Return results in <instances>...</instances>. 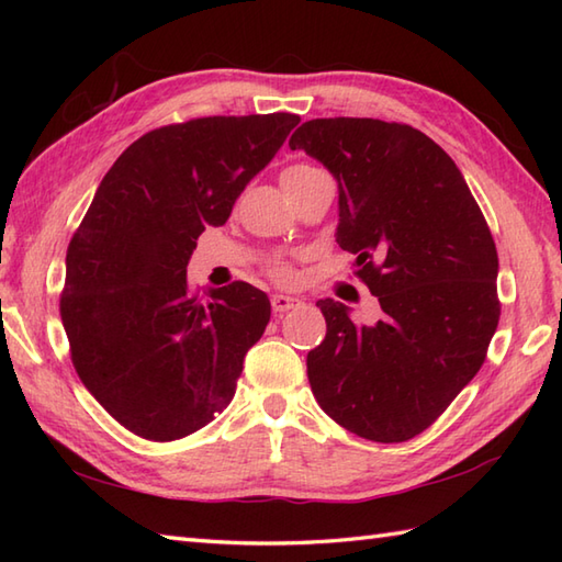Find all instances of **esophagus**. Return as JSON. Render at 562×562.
Returning a JSON list of instances; mask_svg holds the SVG:
<instances>
[{"label": "esophagus", "mask_w": 562, "mask_h": 562, "mask_svg": "<svg viewBox=\"0 0 562 562\" xmlns=\"http://www.w3.org/2000/svg\"><path fill=\"white\" fill-rule=\"evenodd\" d=\"M270 304H272L274 314H284V312H290V308L300 306V300H296V296H288V294H272Z\"/></svg>", "instance_id": "34e87169"}]
</instances>
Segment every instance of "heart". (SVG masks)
<instances>
[{"label": "heart", "instance_id": "heart-1", "mask_svg": "<svg viewBox=\"0 0 562 562\" xmlns=\"http://www.w3.org/2000/svg\"><path fill=\"white\" fill-rule=\"evenodd\" d=\"M316 171H321V169H316V166H312V164H292V166H288V169H284V173H282V181H288V178H302V176H312V173H316ZM272 274L278 280H290L292 278V270L288 268V266H272Z\"/></svg>", "mask_w": 562, "mask_h": 562}]
</instances>
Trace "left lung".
<instances>
[{"mask_svg":"<svg viewBox=\"0 0 562 562\" xmlns=\"http://www.w3.org/2000/svg\"><path fill=\"white\" fill-rule=\"evenodd\" d=\"M338 181L336 241L381 318L318 300L326 338L306 374L326 415L357 437L420 435L479 374L497 321V250L459 166L420 130L316 117L290 137Z\"/></svg>","mask_w":562,"mask_h":562,"instance_id":"left-lung-1","label":"left lung"}]
</instances>
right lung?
<instances>
[{
    "instance_id": "1",
    "label": "right lung",
    "mask_w": 562,
    "mask_h": 562,
    "mask_svg": "<svg viewBox=\"0 0 562 562\" xmlns=\"http://www.w3.org/2000/svg\"><path fill=\"white\" fill-rule=\"evenodd\" d=\"M296 123L270 113L166 125L103 176L67 248L59 314L81 384L130 432L181 439L234 398L270 300L248 282L200 300L186 268Z\"/></svg>"
}]
</instances>
